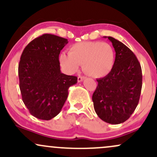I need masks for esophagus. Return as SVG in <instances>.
Returning a JSON list of instances; mask_svg holds the SVG:
<instances>
[{"instance_id":"obj_1","label":"esophagus","mask_w":157,"mask_h":157,"mask_svg":"<svg viewBox=\"0 0 157 157\" xmlns=\"http://www.w3.org/2000/svg\"><path fill=\"white\" fill-rule=\"evenodd\" d=\"M85 79V77H82V76H79L78 77H77V81H78L79 82H82V80H83Z\"/></svg>"}]
</instances>
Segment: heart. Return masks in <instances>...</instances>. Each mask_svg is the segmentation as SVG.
<instances>
[{
    "mask_svg": "<svg viewBox=\"0 0 157 157\" xmlns=\"http://www.w3.org/2000/svg\"><path fill=\"white\" fill-rule=\"evenodd\" d=\"M60 66L68 74L78 71L80 65L86 73L100 78L111 72L114 64V51L109 44L87 41L73 44L68 53L62 52L59 57Z\"/></svg>",
    "mask_w": 157,
    "mask_h": 157,
    "instance_id": "1",
    "label": "heart"
}]
</instances>
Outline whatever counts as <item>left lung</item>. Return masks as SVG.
I'll return each instance as SVG.
<instances>
[{"instance_id":"1","label":"left lung","mask_w":157,"mask_h":157,"mask_svg":"<svg viewBox=\"0 0 157 157\" xmlns=\"http://www.w3.org/2000/svg\"><path fill=\"white\" fill-rule=\"evenodd\" d=\"M112 43L116 52L111 71L97 79L93 94L97 116L110 124L122 123L136 109L142 90V68L136 57L125 44L112 37H104Z\"/></svg>"}]
</instances>
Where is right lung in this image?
Masks as SVG:
<instances>
[{
	"label": "right lung",
	"instance_id": "1",
	"mask_svg": "<svg viewBox=\"0 0 157 157\" xmlns=\"http://www.w3.org/2000/svg\"><path fill=\"white\" fill-rule=\"evenodd\" d=\"M68 40L44 34L23 50L18 66L22 100L32 116L49 120L60 112L77 77L60 71L59 55Z\"/></svg>",
	"mask_w": 157,
	"mask_h": 157
}]
</instances>
